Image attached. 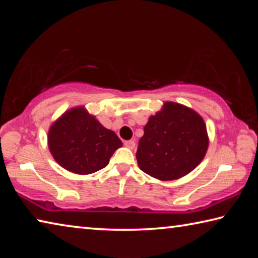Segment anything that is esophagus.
Wrapping results in <instances>:
<instances>
[{
  "mask_svg": "<svg viewBox=\"0 0 258 258\" xmlns=\"http://www.w3.org/2000/svg\"><path fill=\"white\" fill-rule=\"evenodd\" d=\"M124 146L126 147V148H128V149H134L135 148V142L134 141H132V140H130V141H125L124 142Z\"/></svg>",
  "mask_w": 258,
  "mask_h": 258,
  "instance_id": "esophagus-1",
  "label": "esophagus"
}]
</instances>
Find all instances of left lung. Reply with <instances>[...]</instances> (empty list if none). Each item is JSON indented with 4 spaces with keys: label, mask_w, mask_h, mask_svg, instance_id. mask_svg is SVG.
Instances as JSON below:
<instances>
[{
    "label": "left lung",
    "mask_w": 258,
    "mask_h": 258,
    "mask_svg": "<svg viewBox=\"0 0 258 258\" xmlns=\"http://www.w3.org/2000/svg\"><path fill=\"white\" fill-rule=\"evenodd\" d=\"M208 145L203 117L189 107L167 101L149 117L137 160L148 175L160 181L177 180L202 163Z\"/></svg>",
    "instance_id": "left-lung-1"
}]
</instances>
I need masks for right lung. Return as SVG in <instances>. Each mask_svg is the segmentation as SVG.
I'll use <instances>...</instances> for the list:
<instances>
[{"mask_svg":"<svg viewBox=\"0 0 258 258\" xmlns=\"http://www.w3.org/2000/svg\"><path fill=\"white\" fill-rule=\"evenodd\" d=\"M47 146L61 167L86 175L106 167L123 142L85 107L80 106L64 111L52 123L47 132Z\"/></svg>","mask_w":258,"mask_h":258,"instance_id":"add662e5","label":"right lung"}]
</instances>
